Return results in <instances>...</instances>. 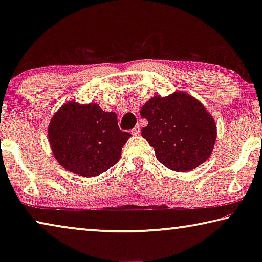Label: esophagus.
Instances as JSON below:
<instances>
[{"label":"esophagus","instance_id":"obj_1","mask_svg":"<svg viewBox=\"0 0 262 262\" xmlns=\"http://www.w3.org/2000/svg\"><path fill=\"white\" fill-rule=\"evenodd\" d=\"M140 127L139 126H136V127H134V128H133V129H132V134L133 135H134V136H139L140 135Z\"/></svg>","mask_w":262,"mask_h":262}]
</instances>
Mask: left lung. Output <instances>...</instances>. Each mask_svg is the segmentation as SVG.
<instances>
[{
    "label": "left lung",
    "mask_w": 262,
    "mask_h": 262,
    "mask_svg": "<svg viewBox=\"0 0 262 262\" xmlns=\"http://www.w3.org/2000/svg\"><path fill=\"white\" fill-rule=\"evenodd\" d=\"M148 120L142 137L155 149L163 165L188 172L206 162L214 149L215 121L200 101L185 92L154 96L140 111Z\"/></svg>",
    "instance_id": "left-lung-1"
}]
</instances>
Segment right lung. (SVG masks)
<instances>
[{
	"label": "right lung",
	"instance_id": "obj_1",
	"mask_svg": "<svg viewBox=\"0 0 262 262\" xmlns=\"http://www.w3.org/2000/svg\"><path fill=\"white\" fill-rule=\"evenodd\" d=\"M130 133L119 129L117 114L98 104L70 101L53 115L48 141L56 161L66 170L82 177L107 171L121 156Z\"/></svg>",
	"mask_w": 262,
	"mask_h": 262
}]
</instances>
